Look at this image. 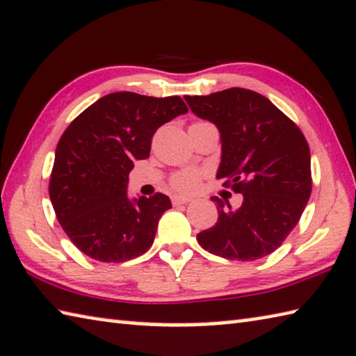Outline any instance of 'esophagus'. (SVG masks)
<instances>
[{"label":"esophagus","mask_w":356,"mask_h":356,"mask_svg":"<svg viewBox=\"0 0 356 356\" xmlns=\"http://www.w3.org/2000/svg\"><path fill=\"white\" fill-rule=\"evenodd\" d=\"M191 198L190 196H182V195H174L172 196V204H187V202H190Z\"/></svg>","instance_id":"1"}]
</instances>
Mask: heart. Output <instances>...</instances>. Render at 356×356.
<instances>
[{
  "mask_svg": "<svg viewBox=\"0 0 356 356\" xmlns=\"http://www.w3.org/2000/svg\"><path fill=\"white\" fill-rule=\"evenodd\" d=\"M200 179L201 176L198 171H195V169H185V171L174 174L171 184L179 191H193L200 185Z\"/></svg>",
  "mask_w": 356,
  "mask_h": 356,
  "instance_id": "b5f03b06",
  "label": "heart"
}]
</instances>
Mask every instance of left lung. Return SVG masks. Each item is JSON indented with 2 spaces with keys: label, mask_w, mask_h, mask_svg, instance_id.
Masks as SVG:
<instances>
[{
  "label": "left lung",
  "mask_w": 356,
  "mask_h": 356,
  "mask_svg": "<svg viewBox=\"0 0 356 356\" xmlns=\"http://www.w3.org/2000/svg\"><path fill=\"white\" fill-rule=\"evenodd\" d=\"M191 112L220 131L218 179H228L242 204L212 196L218 218L196 236L213 255L253 261L273 253L286 239L306 207L310 150L301 129L257 92L227 88L207 97H185Z\"/></svg>",
  "instance_id": "1"
}]
</instances>
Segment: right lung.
<instances>
[{
	"label": "right lung",
	"mask_w": 356,
	"mask_h": 356,
	"mask_svg": "<svg viewBox=\"0 0 356 356\" xmlns=\"http://www.w3.org/2000/svg\"><path fill=\"white\" fill-rule=\"evenodd\" d=\"M182 98L109 93L79 115L55 150L49 195L67 238L87 257L122 263L147 252L171 200L129 198L134 161L150 155L152 136L187 114Z\"/></svg>",
	"instance_id": "add662e5"
}]
</instances>
